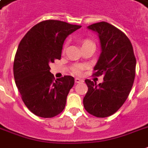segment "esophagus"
I'll use <instances>...</instances> for the list:
<instances>
[{
    "mask_svg": "<svg viewBox=\"0 0 148 148\" xmlns=\"http://www.w3.org/2000/svg\"><path fill=\"white\" fill-rule=\"evenodd\" d=\"M74 81H75V83L77 84V83H80L81 81H83V80H81V78H78V77H76V78L74 79Z\"/></svg>",
    "mask_w": 148,
    "mask_h": 148,
    "instance_id": "1",
    "label": "esophagus"
}]
</instances>
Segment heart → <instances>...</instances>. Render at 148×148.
I'll list each match as a JSON object with an SVG mask.
<instances>
[{
	"label": "heart",
	"instance_id": "b5f03b06",
	"mask_svg": "<svg viewBox=\"0 0 148 148\" xmlns=\"http://www.w3.org/2000/svg\"><path fill=\"white\" fill-rule=\"evenodd\" d=\"M81 46L82 47H86V46H89V45H95V44L91 41L89 39H84L81 41ZM67 47V43L64 45V50H65ZM84 69V66L82 65H74V67H72V71L74 74H81L82 73V71Z\"/></svg>",
	"mask_w": 148,
	"mask_h": 148
}]
</instances>
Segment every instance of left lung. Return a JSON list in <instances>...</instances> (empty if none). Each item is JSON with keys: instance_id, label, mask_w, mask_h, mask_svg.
<instances>
[{"instance_id": "8db88e82", "label": "left lung", "mask_w": 148, "mask_h": 148, "mask_svg": "<svg viewBox=\"0 0 148 148\" xmlns=\"http://www.w3.org/2000/svg\"><path fill=\"white\" fill-rule=\"evenodd\" d=\"M98 35L101 52L94 70L95 75L103 76L97 84L85 80L88 90L84 107L97 117H109L121 107L128 97L135 77L136 58L128 38L107 22L88 27Z\"/></svg>"}]
</instances>
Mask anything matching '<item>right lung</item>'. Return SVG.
Returning <instances> with one entry per match:
<instances>
[{
	"label": "right lung",
	"instance_id": "add662e5",
	"mask_svg": "<svg viewBox=\"0 0 148 148\" xmlns=\"http://www.w3.org/2000/svg\"><path fill=\"white\" fill-rule=\"evenodd\" d=\"M81 27L45 21L34 26L20 42L14 62L15 83L24 104L38 117H53L64 109L74 78L64 76L54 81L50 64L60 60L65 39Z\"/></svg>",
	"mask_w": 148,
	"mask_h": 148
}]
</instances>
